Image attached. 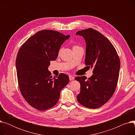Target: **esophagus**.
Segmentation results:
<instances>
[{
	"mask_svg": "<svg viewBox=\"0 0 135 135\" xmlns=\"http://www.w3.org/2000/svg\"><path fill=\"white\" fill-rule=\"evenodd\" d=\"M69 78L70 80H73L74 79V77L73 76H72V75H69Z\"/></svg>",
	"mask_w": 135,
	"mask_h": 135,
	"instance_id": "obj_1",
	"label": "esophagus"
}]
</instances>
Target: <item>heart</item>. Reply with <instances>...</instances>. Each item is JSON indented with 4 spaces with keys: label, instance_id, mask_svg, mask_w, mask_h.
Here are the masks:
<instances>
[{
    "label": "heart",
    "instance_id": "obj_1",
    "mask_svg": "<svg viewBox=\"0 0 135 135\" xmlns=\"http://www.w3.org/2000/svg\"><path fill=\"white\" fill-rule=\"evenodd\" d=\"M79 47V46H76V45H75V46H73V48H75V47ZM60 51H61V50H60V51H59V52H60Z\"/></svg>",
    "mask_w": 135,
    "mask_h": 135
}]
</instances>
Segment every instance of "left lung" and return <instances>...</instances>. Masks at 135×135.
<instances>
[{"mask_svg":"<svg viewBox=\"0 0 135 135\" xmlns=\"http://www.w3.org/2000/svg\"><path fill=\"white\" fill-rule=\"evenodd\" d=\"M76 35L86 42V66L93 69V75L75 77L80 84L77 100L89 108L101 107L112 97L115 90L120 67L119 56L114 46L104 35L93 28L79 31Z\"/></svg>","mask_w":135,"mask_h":135,"instance_id":"left-lung-1","label":"left lung"}]
</instances>
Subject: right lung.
Masks as SVG:
<instances>
[{"label":"right lung","instance_id":"obj_1","mask_svg":"<svg viewBox=\"0 0 135 135\" xmlns=\"http://www.w3.org/2000/svg\"><path fill=\"white\" fill-rule=\"evenodd\" d=\"M69 37L57 31L42 30L19 49L16 67L20 90L27 102L35 109L45 110L52 107L59 100L61 90L69 83L68 75L64 73L52 78L48 67Z\"/></svg>","mask_w":135,"mask_h":135}]
</instances>
